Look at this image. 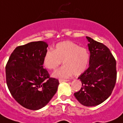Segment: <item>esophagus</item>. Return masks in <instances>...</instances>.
<instances>
[{
    "label": "esophagus",
    "mask_w": 123,
    "mask_h": 123,
    "mask_svg": "<svg viewBox=\"0 0 123 123\" xmlns=\"http://www.w3.org/2000/svg\"><path fill=\"white\" fill-rule=\"evenodd\" d=\"M69 81V80H65V79H59V82H68Z\"/></svg>",
    "instance_id": "obj_1"
}]
</instances>
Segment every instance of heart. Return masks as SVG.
Masks as SVG:
<instances>
[{
    "label": "heart",
    "mask_w": 123,
    "mask_h": 123,
    "mask_svg": "<svg viewBox=\"0 0 123 123\" xmlns=\"http://www.w3.org/2000/svg\"><path fill=\"white\" fill-rule=\"evenodd\" d=\"M89 54L86 49L79 47L71 41L57 44L54 50L49 49L44 56V64L50 70H55L63 61V66L55 71L52 76L57 78H68L74 74L79 76L87 69Z\"/></svg>",
    "instance_id": "heart-1"
}]
</instances>
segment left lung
<instances>
[{"label": "left lung", "instance_id": "1", "mask_svg": "<svg viewBox=\"0 0 123 123\" xmlns=\"http://www.w3.org/2000/svg\"><path fill=\"white\" fill-rule=\"evenodd\" d=\"M90 52L87 69L78 79L82 87L74 96L81 105H99L110 96L116 81V62L109 49L102 43L86 37Z\"/></svg>", "mask_w": 123, "mask_h": 123}]
</instances>
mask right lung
Returning a JSON list of instances; mask_svg holds the SVG:
<instances>
[{
  "instance_id": "add662e5",
  "label": "right lung",
  "mask_w": 123,
  "mask_h": 123,
  "mask_svg": "<svg viewBox=\"0 0 123 123\" xmlns=\"http://www.w3.org/2000/svg\"><path fill=\"white\" fill-rule=\"evenodd\" d=\"M47 47L44 41L18 46L6 65V82L11 95L18 104L31 110L46 106L59 84L43 68Z\"/></svg>"
}]
</instances>
